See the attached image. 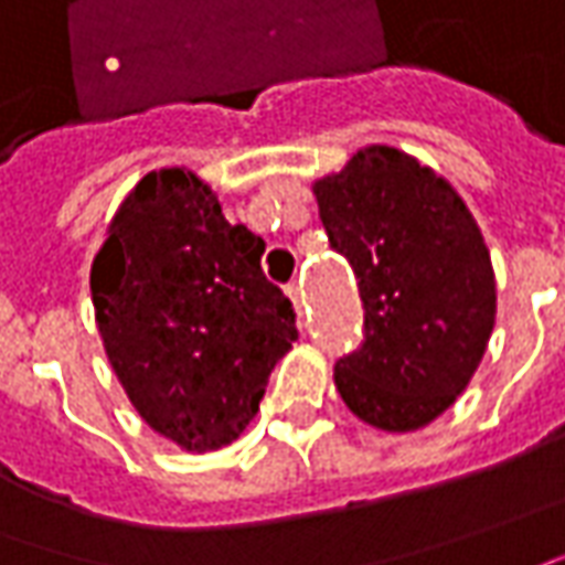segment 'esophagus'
<instances>
[{"label": "esophagus", "mask_w": 565, "mask_h": 565, "mask_svg": "<svg viewBox=\"0 0 565 565\" xmlns=\"http://www.w3.org/2000/svg\"><path fill=\"white\" fill-rule=\"evenodd\" d=\"M284 290H287V297L294 299V306H297L299 321H302V318H306V299H302V284L290 281V284H287V287H284Z\"/></svg>", "instance_id": "1"}]
</instances>
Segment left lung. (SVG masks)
I'll return each instance as SVG.
<instances>
[{"label": "left lung", "mask_w": 565, "mask_h": 565, "mask_svg": "<svg viewBox=\"0 0 565 565\" xmlns=\"http://www.w3.org/2000/svg\"><path fill=\"white\" fill-rule=\"evenodd\" d=\"M312 191L364 306V340L333 367L337 390L371 427H427L467 390L492 337L482 232L443 175L386 145L352 153Z\"/></svg>", "instance_id": "obj_1"}]
</instances>
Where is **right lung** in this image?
Returning a JSON list of instances; mask_svg holds the SVG:
<instances>
[{"instance_id":"1","label":"right lung","mask_w":565,"mask_h":565,"mask_svg":"<svg viewBox=\"0 0 565 565\" xmlns=\"http://www.w3.org/2000/svg\"><path fill=\"white\" fill-rule=\"evenodd\" d=\"M266 241L222 216L194 172L157 170L107 225L92 302L136 412L185 451L234 443L297 340V312L263 275Z\"/></svg>"}]
</instances>
